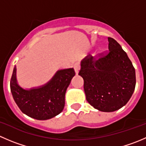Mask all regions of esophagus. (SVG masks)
Wrapping results in <instances>:
<instances>
[{
	"label": "esophagus",
	"instance_id": "1",
	"mask_svg": "<svg viewBox=\"0 0 146 146\" xmlns=\"http://www.w3.org/2000/svg\"><path fill=\"white\" fill-rule=\"evenodd\" d=\"M73 68H74V70H75V72H76V75L78 74L79 70H80V64H79V63H76V64H73Z\"/></svg>",
	"mask_w": 146,
	"mask_h": 146
}]
</instances>
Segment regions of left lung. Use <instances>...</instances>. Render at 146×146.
<instances>
[{
  "mask_svg": "<svg viewBox=\"0 0 146 146\" xmlns=\"http://www.w3.org/2000/svg\"><path fill=\"white\" fill-rule=\"evenodd\" d=\"M109 52L95 60L87 56L80 62L78 75L84 80L87 101L96 110L111 112L125 105L136 86V72L120 44L108 37Z\"/></svg>",
  "mask_w": 146,
  "mask_h": 146,
  "instance_id": "obj_1",
  "label": "left lung"
}]
</instances>
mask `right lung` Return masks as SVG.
<instances>
[{
  "mask_svg": "<svg viewBox=\"0 0 146 146\" xmlns=\"http://www.w3.org/2000/svg\"><path fill=\"white\" fill-rule=\"evenodd\" d=\"M75 74L73 68L61 69L57 70L44 85L25 89L17 82V68L15 66L10 80V90L23 113L37 120H47L63 111L66 90Z\"/></svg>",
  "mask_w": 146,
  "mask_h": 146,
  "instance_id": "1",
  "label": "right lung"
}]
</instances>
